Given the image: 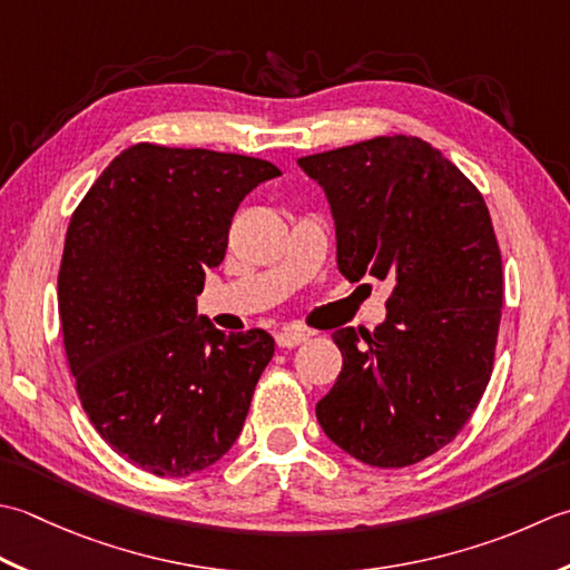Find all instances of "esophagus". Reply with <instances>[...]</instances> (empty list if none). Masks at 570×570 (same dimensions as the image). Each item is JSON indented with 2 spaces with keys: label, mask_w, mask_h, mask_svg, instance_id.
<instances>
[{
  "label": "esophagus",
  "mask_w": 570,
  "mask_h": 570,
  "mask_svg": "<svg viewBox=\"0 0 570 570\" xmlns=\"http://www.w3.org/2000/svg\"><path fill=\"white\" fill-rule=\"evenodd\" d=\"M305 340H307V332L297 330V327H283L275 334V342H277V346H283V350H293V346L302 344Z\"/></svg>",
  "instance_id": "34e87169"
}]
</instances>
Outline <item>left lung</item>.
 <instances>
[{
	"instance_id": "left-lung-1",
	"label": "left lung",
	"mask_w": 570,
	"mask_h": 570,
	"mask_svg": "<svg viewBox=\"0 0 570 570\" xmlns=\"http://www.w3.org/2000/svg\"><path fill=\"white\" fill-rule=\"evenodd\" d=\"M297 165L330 202L340 273L393 285L374 332L332 334L344 364L317 421L371 468H409L462 431L492 376L504 281L490 212L421 137H374Z\"/></svg>"
}]
</instances>
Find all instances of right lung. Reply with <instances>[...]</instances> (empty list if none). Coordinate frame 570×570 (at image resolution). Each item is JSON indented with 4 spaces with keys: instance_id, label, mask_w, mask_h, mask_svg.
<instances>
[{
    "instance_id": "add662e5",
    "label": "right lung",
    "mask_w": 570,
    "mask_h": 570,
    "mask_svg": "<svg viewBox=\"0 0 570 570\" xmlns=\"http://www.w3.org/2000/svg\"><path fill=\"white\" fill-rule=\"evenodd\" d=\"M273 177L265 159L139 142L68 224L58 315L78 399L118 455L159 478L226 455L273 358L265 330L224 334L196 317L238 204Z\"/></svg>"
}]
</instances>
